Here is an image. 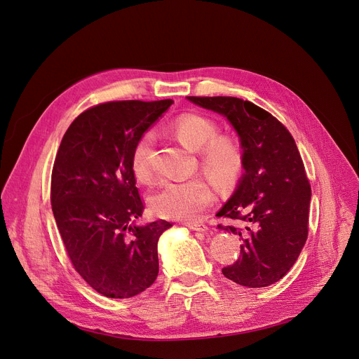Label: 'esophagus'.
I'll return each instance as SVG.
<instances>
[{
  "instance_id": "obj_1",
  "label": "esophagus",
  "mask_w": 359,
  "mask_h": 359,
  "mask_svg": "<svg viewBox=\"0 0 359 359\" xmlns=\"http://www.w3.org/2000/svg\"><path fill=\"white\" fill-rule=\"evenodd\" d=\"M186 226H187L190 230H193V231H201V233L208 231V226L203 224V223H186Z\"/></svg>"
}]
</instances>
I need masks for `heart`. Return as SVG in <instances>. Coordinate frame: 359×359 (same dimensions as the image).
Here are the masks:
<instances>
[{"label":"heart","mask_w":359,"mask_h":359,"mask_svg":"<svg viewBox=\"0 0 359 359\" xmlns=\"http://www.w3.org/2000/svg\"><path fill=\"white\" fill-rule=\"evenodd\" d=\"M177 139L191 150H198L201 169L219 186L231 184L244 168V153L240 143L229 135H217L215 121L184 114L172 125ZM153 133L144 132L130 153V169L135 179L147 183L153 177L150 151ZM149 206L156 216L173 220H193L213 201L209 182L200 176L182 180H162L149 194Z\"/></svg>","instance_id":"obj_1"}]
</instances>
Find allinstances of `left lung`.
<instances>
[{
	"label": "left lung",
	"mask_w": 359,
	"mask_h": 359,
	"mask_svg": "<svg viewBox=\"0 0 359 359\" xmlns=\"http://www.w3.org/2000/svg\"><path fill=\"white\" fill-rule=\"evenodd\" d=\"M193 104L224 115L244 153V175L217 213L222 226L243 240L240 259L222 271L250 288L281 280L309 237L311 186L288 129L270 112L234 96H187Z\"/></svg>",
	"instance_id": "8db88e82"
}]
</instances>
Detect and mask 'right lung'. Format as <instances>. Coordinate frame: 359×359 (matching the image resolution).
<instances>
[{
    "mask_svg": "<svg viewBox=\"0 0 359 359\" xmlns=\"http://www.w3.org/2000/svg\"><path fill=\"white\" fill-rule=\"evenodd\" d=\"M173 104L114 100L68 128L50 176V204L75 271L99 294L130 298L155 283L166 220L136 226L144 204L130 169L136 140Z\"/></svg>",
    "mask_w": 359,
    "mask_h": 359,
    "instance_id": "obj_1",
    "label": "right lung"
}]
</instances>
